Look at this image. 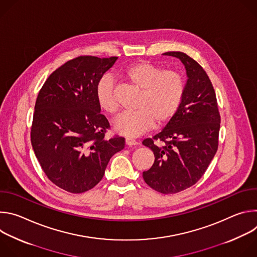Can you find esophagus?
Here are the masks:
<instances>
[{
  "label": "esophagus",
  "instance_id": "esophagus-1",
  "mask_svg": "<svg viewBox=\"0 0 257 257\" xmlns=\"http://www.w3.org/2000/svg\"><path fill=\"white\" fill-rule=\"evenodd\" d=\"M125 143H126L128 146H133V145H136L138 142H137L135 139L126 138V139H125Z\"/></svg>",
  "mask_w": 257,
  "mask_h": 257
}]
</instances>
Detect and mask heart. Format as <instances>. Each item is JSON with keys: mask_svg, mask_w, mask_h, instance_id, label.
<instances>
[{"mask_svg": "<svg viewBox=\"0 0 257 257\" xmlns=\"http://www.w3.org/2000/svg\"><path fill=\"white\" fill-rule=\"evenodd\" d=\"M124 78L140 91L134 112H125L117 117L114 129L121 135L137 137L149 130L168 123L178 112L185 92V81L176 70L164 69L149 61L128 67ZM99 107L114 116L119 104L115 93V83L108 76L101 77L95 87Z\"/></svg>", "mask_w": 257, "mask_h": 257, "instance_id": "1", "label": "heart"}]
</instances>
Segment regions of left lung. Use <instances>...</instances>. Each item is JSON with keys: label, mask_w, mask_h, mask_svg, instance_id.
<instances>
[{"label": "left lung", "mask_w": 257, "mask_h": 257, "mask_svg": "<svg viewBox=\"0 0 257 257\" xmlns=\"http://www.w3.org/2000/svg\"><path fill=\"white\" fill-rule=\"evenodd\" d=\"M164 55L180 59L188 79L176 115L159 134L142 141L155 155L153 167L142 176L156 191L173 194L193 186L205 173L217 151L221 116L204 69L185 53Z\"/></svg>", "instance_id": "left-lung-1"}]
</instances>
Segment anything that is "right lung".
I'll return each mask as SVG.
<instances>
[{
	"label": "right lung",
	"instance_id": "1",
	"mask_svg": "<svg viewBox=\"0 0 257 257\" xmlns=\"http://www.w3.org/2000/svg\"><path fill=\"white\" fill-rule=\"evenodd\" d=\"M117 59H72L52 73L36 98L32 149L47 177L68 192L93 188L109 159L125 146L123 137H104L109 123L95 96L98 80Z\"/></svg>",
	"mask_w": 257,
	"mask_h": 257
}]
</instances>
